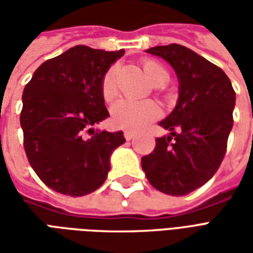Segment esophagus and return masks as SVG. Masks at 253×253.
Wrapping results in <instances>:
<instances>
[{"mask_svg": "<svg viewBox=\"0 0 253 253\" xmlns=\"http://www.w3.org/2000/svg\"><path fill=\"white\" fill-rule=\"evenodd\" d=\"M134 137H135V134L132 131H125V138H126L127 141H130V139H132Z\"/></svg>", "mask_w": 253, "mask_h": 253, "instance_id": "1", "label": "esophagus"}]
</instances>
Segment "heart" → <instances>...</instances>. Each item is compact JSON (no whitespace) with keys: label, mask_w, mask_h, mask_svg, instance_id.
<instances>
[{"label":"heart","mask_w":253,"mask_h":253,"mask_svg":"<svg viewBox=\"0 0 253 253\" xmlns=\"http://www.w3.org/2000/svg\"><path fill=\"white\" fill-rule=\"evenodd\" d=\"M143 72L150 83L161 86L168 81V73L160 63L146 59L142 63ZM101 93L105 101H112L115 99L119 90H118V66H111L101 80ZM112 122L116 127L139 131L152 122H154L161 115V108L157 103L152 100H143V101H132V100H121L118 101L111 111Z\"/></svg>","instance_id":"b5f03b06"}]
</instances>
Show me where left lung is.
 <instances>
[{
  "instance_id": "obj_1",
  "label": "left lung",
  "mask_w": 253,
  "mask_h": 253,
  "mask_svg": "<svg viewBox=\"0 0 253 253\" xmlns=\"http://www.w3.org/2000/svg\"><path fill=\"white\" fill-rule=\"evenodd\" d=\"M146 52L173 67L179 97L173 111L159 123L169 135L156 139V149L142 157L141 165L156 190L187 195L210 180L222 163L236 93L222 69L187 47L156 46Z\"/></svg>"
}]
</instances>
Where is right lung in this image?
I'll return each mask as SVG.
<instances>
[{"mask_svg":"<svg viewBox=\"0 0 253 253\" xmlns=\"http://www.w3.org/2000/svg\"><path fill=\"white\" fill-rule=\"evenodd\" d=\"M123 54L74 46L42 63L25 85L20 115L25 153L51 190L84 196L107 179L111 154L126 139L123 131L93 126L110 116L101 80Z\"/></svg>","mask_w":253,"mask_h":253,"instance_id":"1","label":"right lung"}]
</instances>
